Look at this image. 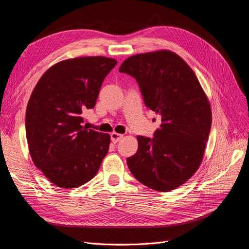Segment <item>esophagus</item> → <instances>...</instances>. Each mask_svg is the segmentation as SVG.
<instances>
[{
	"label": "esophagus",
	"instance_id": "esophagus-1",
	"mask_svg": "<svg viewBox=\"0 0 249 249\" xmlns=\"http://www.w3.org/2000/svg\"><path fill=\"white\" fill-rule=\"evenodd\" d=\"M124 137L123 134H119V133H116V132H113L111 134V141L113 143H117L120 139H122Z\"/></svg>",
	"mask_w": 249,
	"mask_h": 249
}]
</instances>
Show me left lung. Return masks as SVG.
I'll use <instances>...</instances> for the list:
<instances>
[{"label":"left lung","instance_id":"obj_1","mask_svg":"<svg viewBox=\"0 0 249 249\" xmlns=\"http://www.w3.org/2000/svg\"><path fill=\"white\" fill-rule=\"evenodd\" d=\"M119 71L137 80L145 105L161 117L154 138L137 136V153L127 158V166L141 184L169 192L202 162L212 124L208 96L191 67L168 50L131 56Z\"/></svg>","mask_w":249,"mask_h":249}]
</instances>
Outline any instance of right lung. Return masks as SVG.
<instances>
[{
    "label": "right lung",
    "mask_w": 249,
    "mask_h": 249,
    "mask_svg": "<svg viewBox=\"0 0 249 249\" xmlns=\"http://www.w3.org/2000/svg\"><path fill=\"white\" fill-rule=\"evenodd\" d=\"M113 58L62 60L44 72L30 96L26 136L30 156L51 183L71 189L89 182L108 154L110 135L87 130L83 112L92 109Z\"/></svg>",
    "instance_id": "obj_1"
}]
</instances>
